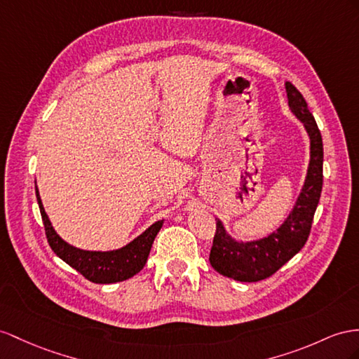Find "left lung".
<instances>
[{
    "label": "left lung",
    "mask_w": 359,
    "mask_h": 359,
    "mask_svg": "<svg viewBox=\"0 0 359 359\" xmlns=\"http://www.w3.org/2000/svg\"><path fill=\"white\" fill-rule=\"evenodd\" d=\"M288 106L305 126L311 140V161L305 185L290 212L278 231L258 241L240 243L229 236L223 223L217 219V231L210 249V265L223 276L240 282H258L270 278L283 264L305 245L312 219L323 187V141L314 116L309 112L305 98L291 85L285 83Z\"/></svg>",
    "instance_id": "1"
}]
</instances>
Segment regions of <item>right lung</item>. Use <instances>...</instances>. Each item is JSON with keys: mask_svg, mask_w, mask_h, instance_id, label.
Instances as JSON below:
<instances>
[{"mask_svg": "<svg viewBox=\"0 0 359 359\" xmlns=\"http://www.w3.org/2000/svg\"><path fill=\"white\" fill-rule=\"evenodd\" d=\"M36 198H38V205L41 209L45 235H47L53 252L62 261H65L72 269L77 270L81 276H85L88 280L94 283L121 282L140 273L144 269L147 258H149L154 238L163 224V219L156 222L144 233L123 247V249L112 252L80 250L77 247H72L67 241H63L53 229L48 215L45 214V209L42 206L38 187H36Z\"/></svg>", "mask_w": 359, "mask_h": 359, "instance_id": "1", "label": "right lung"}]
</instances>
